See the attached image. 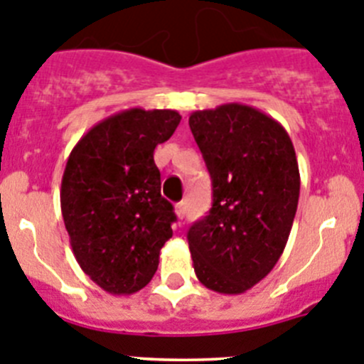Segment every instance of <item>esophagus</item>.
Masks as SVG:
<instances>
[{
  "mask_svg": "<svg viewBox=\"0 0 364 364\" xmlns=\"http://www.w3.org/2000/svg\"><path fill=\"white\" fill-rule=\"evenodd\" d=\"M185 212H186V203L185 201L178 203V205H176V215H178L179 219H183L185 218Z\"/></svg>",
  "mask_w": 364,
  "mask_h": 364,
  "instance_id": "34e87169",
  "label": "esophagus"
}]
</instances>
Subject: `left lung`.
Returning <instances> with one entry per match:
<instances>
[{
  "mask_svg": "<svg viewBox=\"0 0 364 364\" xmlns=\"http://www.w3.org/2000/svg\"><path fill=\"white\" fill-rule=\"evenodd\" d=\"M188 125L212 178V208L188 230L198 279L247 292L276 267L299 201V166L279 121L241 103L196 110Z\"/></svg>",
  "mask_w": 364,
  "mask_h": 364,
  "instance_id": "1",
  "label": "left lung"
}]
</instances>
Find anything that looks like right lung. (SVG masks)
I'll list each match as a JSON object with an SVG mask.
<instances>
[{
    "label": "right lung",
    "instance_id": "1",
    "mask_svg": "<svg viewBox=\"0 0 364 364\" xmlns=\"http://www.w3.org/2000/svg\"><path fill=\"white\" fill-rule=\"evenodd\" d=\"M176 110L127 109L88 130L67 159L61 214L81 270L105 292L130 296L150 283L172 237L154 150L178 129Z\"/></svg>",
    "mask_w": 364,
    "mask_h": 364
}]
</instances>
